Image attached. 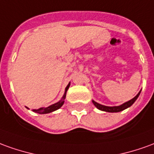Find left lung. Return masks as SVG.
I'll return each mask as SVG.
<instances>
[{
    "mask_svg": "<svg viewBox=\"0 0 154 154\" xmlns=\"http://www.w3.org/2000/svg\"><path fill=\"white\" fill-rule=\"evenodd\" d=\"M141 91L137 94V96H135L134 97H133V99H131L128 102H127V103H123L122 105H120V106H117V107H107V106H103V105H101L99 103H96L95 101H92V103L95 105L96 107H97L99 110L102 111H105V112H121V111L124 110L126 108H128V107H129L130 106H132L133 104V103L137 100V98L138 97V96L140 94Z\"/></svg>",
    "mask_w": 154,
    "mask_h": 154,
    "instance_id": "8db88e82",
    "label": "left lung"
}]
</instances>
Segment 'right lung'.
<instances>
[{
    "instance_id": "1",
    "label": "right lung",
    "mask_w": 154,
    "mask_h": 154,
    "mask_svg": "<svg viewBox=\"0 0 154 154\" xmlns=\"http://www.w3.org/2000/svg\"><path fill=\"white\" fill-rule=\"evenodd\" d=\"M69 86L70 83L67 85V87L66 88V91H65V93H64V95L62 97V99L61 100V101H59L58 103L52 104V105H51V106H49V107H40L38 109H33V111L37 112V113H40V114H44V113H49V112H53V111H56L57 110V109H59V108L63 105V103H64V99H65V97H66V91H67V89L69 88Z\"/></svg>"
}]
</instances>
